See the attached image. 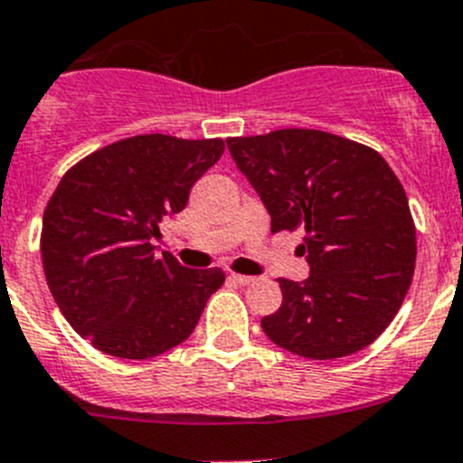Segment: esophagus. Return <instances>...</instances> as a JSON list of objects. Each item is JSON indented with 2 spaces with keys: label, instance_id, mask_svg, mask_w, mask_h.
Masks as SVG:
<instances>
[{
  "label": "esophagus",
  "instance_id": "esophagus-1",
  "mask_svg": "<svg viewBox=\"0 0 463 463\" xmlns=\"http://www.w3.org/2000/svg\"><path fill=\"white\" fill-rule=\"evenodd\" d=\"M231 279H232V282L241 284V287H246V284L255 282V278H253V275H240V273H231Z\"/></svg>",
  "mask_w": 463,
  "mask_h": 463
}]
</instances>
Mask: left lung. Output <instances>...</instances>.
<instances>
[{
    "label": "left lung",
    "mask_w": 463,
    "mask_h": 463,
    "mask_svg": "<svg viewBox=\"0 0 463 463\" xmlns=\"http://www.w3.org/2000/svg\"><path fill=\"white\" fill-rule=\"evenodd\" d=\"M270 214V232L305 231L311 275L279 278L282 305L261 318L287 352L331 361L372 345L399 314L417 261L408 194L385 158L322 129L228 138Z\"/></svg>",
    "instance_id": "left-lung-1"
}]
</instances>
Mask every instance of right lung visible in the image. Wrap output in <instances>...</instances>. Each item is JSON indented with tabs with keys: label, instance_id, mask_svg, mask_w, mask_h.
<instances>
[{
	"label": "right lung",
	"instance_id": "right-lung-1",
	"mask_svg": "<svg viewBox=\"0 0 463 463\" xmlns=\"http://www.w3.org/2000/svg\"><path fill=\"white\" fill-rule=\"evenodd\" d=\"M223 147L222 138L138 134L64 172L42 219V266L55 305L98 352L145 361L176 347L223 284L217 266L185 269L152 244Z\"/></svg>",
	"mask_w": 463,
	"mask_h": 463
}]
</instances>
